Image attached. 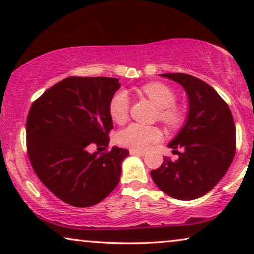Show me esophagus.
<instances>
[{"label":"esophagus","mask_w":254,"mask_h":254,"mask_svg":"<svg viewBox=\"0 0 254 254\" xmlns=\"http://www.w3.org/2000/svg\"><path fill=\"white\" fill-rule=\"evenodd\" d=\"M130 155H135V156H144L145 151L143 150H136V149H129Z\"/></svg>","instance_id":"1"}]
</instances>
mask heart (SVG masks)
Segmentation results:
<instances>
[{
    "label": "heart",
    "mask_w": 254,
    "mask_h": 254,
    "mask_svg": "<svg viewBox=\"0 0 254 254\" xmlns=\"http://www.w3.org/2000/svg\"><path fill=\"white\" fill-rule=\"evenodd\" d=\"M141 92L148 97L158 107V119L169 126H176L182 123L183 112L175 105L176 93L163 83H148L142 86ZM110 116L117 124H124L128 119L129 97L125 90H119L112 96L109 105ZM161 138V130L157 127L131 124L124 128L118 135V142L124 147L136 150H143L152 142Z\"/></svg>",
    "instance_id": "heart-1"
}]
</instances>
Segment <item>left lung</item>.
I'll return each instance as SVG.
<instances>
[{"instance_id": "obj_1", "label": "left lung", "mask_w": 254, "mask_h": 254, "mask_svg": "<svg viewBox=\"0 0 254 254\" xmlns=\"http://www.w3.org/2000/svg\"><path fill=\"white\" fill-rule=\"evenodd\" d=\"M159 76L183 86L189 111L182 129L168 144L178 159L173 162L164 157L161 168L151 171V178L173 199H199L223 178L234 159V118L216 90L200 78L187 74Z\"/></svg>"}]
</instances>
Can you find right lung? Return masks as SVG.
I'll list each match as a JSON object with an SVG mask.
<instances>
[{
	"mask_svg": "<svg viewBox=\"0 0 254 254\" xmlns=\"http://www.w3.org/2000/svg\"><path fill=\"white\" fill-rule=\"evenodd\" d=\"M118 78L68 77L46 90L26 120L27 154L41 183L58 199L91 207L116 189L127 149L89 152L109 145L113 128L109 105Z\"/></svg>",
	"mask_w": 254,
	"mask_h": 254,
	"instance_id": "right-lung-1",
	"label": "right lung"
}]
</instances>
